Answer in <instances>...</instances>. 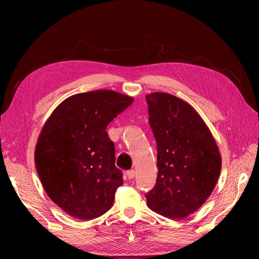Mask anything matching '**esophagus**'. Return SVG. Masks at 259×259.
Wrapping results in <instances>:
<instances>
[{
  "instance_id": "esophagus-1",
  "label": "esophagus",
  "mask_w": 259,
  "mask_h": 259,
  "mask_svg": "<svg viewBox=\"0 0 259 259\" xmlns=\"http://www.w3.org/2000/svg\"><path fill=\"white\" fill-rule=\"evenodd\" d=\"M126 177L128 178V179H133L135 177V170H133V169H131V170H127L126 171Z\"/></svg>"
}]
</instances>
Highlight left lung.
<instances>
[{
  "instance_id": "left-lung-1",
  "label": "left lung",
  "mask_w": 259,
  "mask_h": 259,
  "mask_svg": "<svg viewBox=\"0 0 259 259\" xmlns=\"http://www.w3.org/2000/svg\"><path fill=\"white\" fill-rule=\"evenodd\" d=\"M156 142L158 178L146 194L152 210L171 219L194 213L213 192L222 156L209 128L194 108L167 93L146 96Z\"/></svg>"
}]
</instances>
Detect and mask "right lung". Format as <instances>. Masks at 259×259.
<instances>
[{
	"instance_id": "right-lung-1",
	"label": "right lung",
	"mask_w": 259,
	"mask_h": 259,
	"mask_svg": "<svg viewBox=\"0 0 259 259\" xmlns=\"http://www.w3.org/2000/svg\"><path fill=\"white\" fill-rule=\"evenodd\" d=\"M134 98L114 91L75 94L55 109L38 135L35 167L50 199L82 221L110 208L123 184L107 125Z\"/></svg>"
}]
</instances>
